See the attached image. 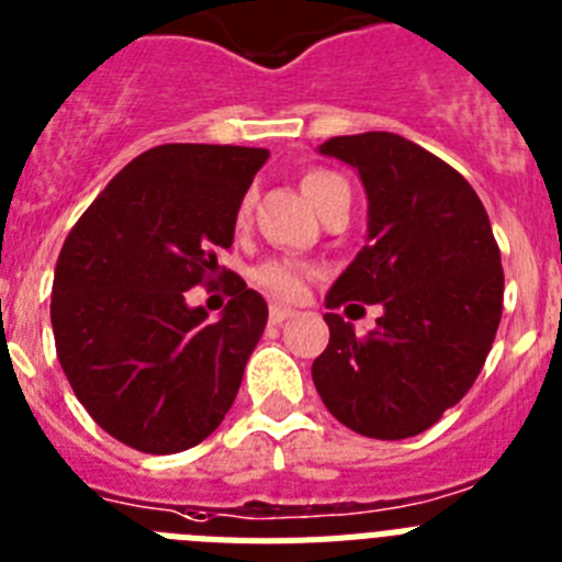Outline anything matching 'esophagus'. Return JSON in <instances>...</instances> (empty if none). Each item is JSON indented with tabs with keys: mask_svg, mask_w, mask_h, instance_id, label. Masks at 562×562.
Listing matches in <instances>:
<instances>
[{
	"mask_svg": "<svg viewBox=\"0 0 562 562\" xmlns=\"http://www.w3.org/2000/svg\"><path fill=\"white\" fill-rule=\"evenodd\" d=\"M268 316H271V322H274V325H282V322L291 319V316H294V311L285 308V305H271V311H268Z\"/></svg>",
	"mask_w": 562,
	"mask_h": 562,
	"instance_id": "1",
	"label": "esophagus"
}]
</instances>
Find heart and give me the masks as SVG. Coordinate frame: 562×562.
Instances as JSON below:
<instances>
[{
    "instance_id": "obj_1",
    "label": "heart",
    "mask_w": 562,
    "mask_h": 562,
    "mask_svg": "<svg viewBox=\"0 0 562 562\" xmlns=\"http://www.w3.org/2000/svg\"><path fill=\"white\" fill-rule=\"evenodd\" d=\"M339 189H348L345 187V180H341L339 175L328 172V169H311V172L302 178V192H305V198L319 209V214L325 212V206H328L330 198H334ZM248 212H251V198L243 200L240 209H237V223H246ZM308 280L311 268L294 260H266L254 268V282H257L262 291L282 296V300H296V296L305 291V282Z\"/></svg>"
}]
</instances>
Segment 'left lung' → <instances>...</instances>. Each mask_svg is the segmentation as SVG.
Instances as JSON below:
<instances>
[{
	"label": "left lung",
	"mask_w": 562,
	"mask_h": 562,
	"mask_svg": "<svg viewBox=\"0 0 562 562\" xmlns=\"http://www.w3.org/2000/svg\"><path fill=\"white\" fill-rule=\"evenodd\" d=\"M356 166L370 200V243L328 294V308L382 305L375 330L325 314L330 341L311 368L325 407L353 432L402 441L456 407L495 341L504 268L490 217L461 172L393 133L319 146Z\"/></svg>",
	"instance_id": "left-lung-1"
}]
</instances>
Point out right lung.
Listing matches in <instances>:
<instances>
[{"mask_svg": "<svg viewBox=\"0 0 562 562\" xmlns=\"http://www.w3.org/2000/svg\"><path fill=\"white\" fill-rule=\"evenodd\" d=\"M266 158L251 146H155L67 234L50 300L58 364L92 422L133 450H189L237 398L266 300L223 268L232 300L209 322L187 291L214 282Z\"/></svg>", "mask_w": 562, "mask_h": 562, "instance_id": "obj_1", "label": "right lung"}]
</instances>
